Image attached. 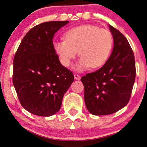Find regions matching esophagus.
Listing matches in <instances>:
<instances>
[{"label": "esophagus", "instance_id": "esophagus-1", "mask_svg": "<svg viewBox=\"0 0 147 147\" xmlns=\"http://www.w3.org/2000/svg\"><path fill=\"white\" fill-rule=\"evenodd\" d=\"M74 77L76 80H80V76L79 75V74H74Z\"/></svg>", "mask_w": 147, "mask_h": 147}]
</instances>
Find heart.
<instances>
[{"mask_svg": "<svg viewBox=\"0 0 147 147\" xmlns=\"http://www.w3.org/2000/svg\"><path fill=\"white\" fill-rule=\"evenodd\" d=\"M65 40L54 42V49L62 65L69 67L77 55L80 59L77 71L98 69L106 63L112 51L114 39L110 31L98 26L82 25L68 30Z\"/></svg>", "mask_w": 147, "mask_h": 147, "instance_id": "b5f03b06", "label": "heart"}]
</instances>
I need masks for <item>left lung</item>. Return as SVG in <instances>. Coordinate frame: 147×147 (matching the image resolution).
Returning a JSON list of instances; mask_svg holds the SVG:
<instances>
[{"label":"left lung","instance_id":"1","mask_svg":"<svg viewBox=\"0 0 147 147\" xmlns=\"http://www.w3.org/2000/svg\"><path fill=\"white\" fill-rule=\"evenodd\" d=\"M113 52L98 70L82 76L84 102L94 115H107L123 109L129 102L135 80L133 51L126 37L111 25Z\"/></svg>","mask_w":147,"mask_h":147}]
</instances>
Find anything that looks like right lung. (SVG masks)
<instances>
[{
    "instance_id": "1",
    "label": "right lung",
    "mask_w": 147,
    "mask_h": 147,
    "mask_svg": "<svg viewBox=\"0 0 147 147\" xmlns=\"http://www.w3.org/2000/svg\"><path fill=\"white\" fill-rule=\"evenodd\" d=\"M69 21L42 22L28 31L13 60L12 82L18 100L33 115L50 117L61 109L64 94L74 81L60 63L53 38Z\"/></svg>"
}]
</instances>
